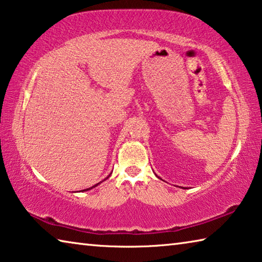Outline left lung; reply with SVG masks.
I'll return each mask as SVG.
<instances>
[{
  "instance_id": "left-lung-1",
  "label": "left lung",
  "mask_w": 262,
  "mask_h": 262,
  "mask_svg": "<svg viewBox=\"0 0 262 262\" xmlns=\"http://www.w3.org/2000/svg\"><path fill=\"white\" fill-rule=\"evenodd\" d=\"M156 177H157V178H159V177H158V176H157V174H156ZM159 179H161V178H159Z\"/></svg>"
}]
</instances>
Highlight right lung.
Listing matches in <instances>:
<instances>
[{
	"instance_id": "right-lung-1",
	"label": "right lung",
	"mask_w": 262,
	"mask_h": 262,
	"mask_svg": "<svg viewBox=\"0 0 262 262\" xmlns=\"http://www.w3.org/2000/svg\"><path fill=\"white\" fill-rule=\"evenodd\" d=\"M108 177H110V176H108ZM108 177H107V178H106V179H108ZM106 179H104V180H106ZM99 184H101V181H100V183H98V184H96L95 186H92V187H90V188H86V189H83V190H84V192H85V190H89V189H92V188H95L96 186H98Z\"/></svg>"
}]
</instances>
